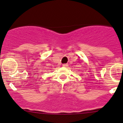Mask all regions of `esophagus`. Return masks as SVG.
Wrapping results in <instances>:
<instances>
[{"instance_id":"obj_1","label":"esophagus","mask_w":123,"mask_h":123,"mask_svg":"<svg viewBox=\"0 0 123 123\" xmlns=\"http://www.w3.org/2000/svg\"><path fill=\"white\" fill-rule=\"evenodd\" d=\"M63 67H68V64H64L62 65Z\"/></svg>"}]
</instances>
